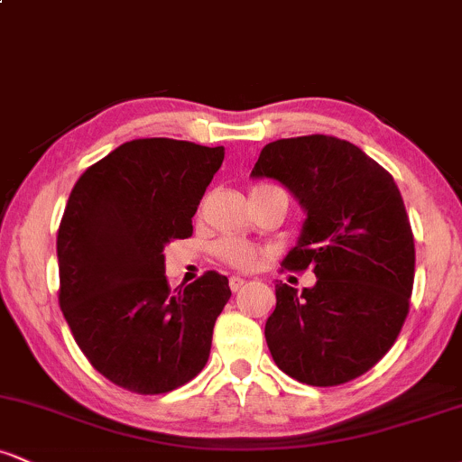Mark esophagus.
I'll return each instance as SVG.
<instances>
[{"instance_id": "1", "label": "esophagus", "mask_w": 462, "mask_h": 462, "mask_svg": "<svg viewBox=\"0 0 462 462\" xmlns=\"http://www.w3.org/2000/svg\"><path fill=\"white\" fill-rule=\"evenodd\" d=\"M243 286H245V280H243L241 275H232V278H230V289H232V293H236V291H241Z\"/></svg>"}]
</instances>
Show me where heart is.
Returning a JSON list of instances; mask_svg holds the SVG:
<instances>
[{"label":"heart","mask_w":462,"mask_h":462,"mask_svg":"<svg viewBox=\"0 0 462 462\" xmlns=\"http://www.w3.org/2000/svg\"><path fill=\"white\" fill-rule=\"evenodd\" d=\"M217 256L221 258L230 267L241 269V272H247V269H254L261 261V249H258L254 243L245 241V238L236 236H226L217 243L215 247Z\"/></svg>","instance_id":"b5f03b06"}]
</instances>
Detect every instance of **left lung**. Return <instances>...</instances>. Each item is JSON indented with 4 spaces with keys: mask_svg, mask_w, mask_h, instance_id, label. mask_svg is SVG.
I'll use <instances>...</instances> for the list:
<instances>
[{
    "mask_svg": "<svg viewBox=\"0 0 462 462\" xmlns=\"http://www.w3.org/2000/svg\"><path fill=\"white\" fill-rule=\"evenodd\" d=\"M252 176L278 180L304 206L309 217L282 272L317 275L301 293L275 284L264 326L275 365L310 386L367 374L393 347L415 280V238L393 176L328 134L269 143Z\"/></svg>",
    "mask_w": 462,
    "mask_h": 462,
    "instance_id": "8db88e82",
    "label": "left lung"
}]
</instances>
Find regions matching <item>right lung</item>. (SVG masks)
<instances>
[{
	"instance_id": "1",
	"label": "right lung",
	"mask_w": 462,
	"mask_h": 462,
	"mask_svg": "<svg viewBox=\"0 0 462 462\" xmlns=\"http://www.w3.org/2000/svg\"><path fill=\"white\" fill-rule=\"evenodd\" d=\"M224 147L134 139L97 161L69 195L58 227L62 315L104 378L161 395L204 369L226 275L206 272L171 289L167 243L193 235V215L224 162Z\"/></svg>"
}]
</instances>
